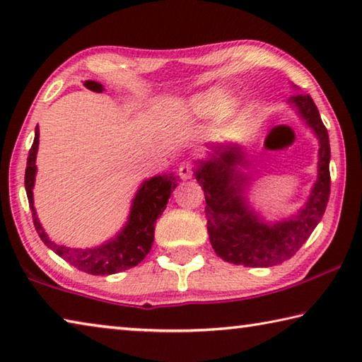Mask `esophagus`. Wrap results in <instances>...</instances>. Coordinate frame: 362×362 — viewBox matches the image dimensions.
<instances>
[{
  "instance_id": "1",
  "label": "esophagus",
  "mask_w": 362,
  "mask_h": 362,
  "mask_svg": "<svg viewBox=\"0 0 362 362\" xmlns=\"http://www.w3.org/2000/svg\"><path fill=\"white\" fill-rule=\"evenodd\" d=\"M193 173H194V169H193V164H192V163H189V161H183V163L180 164V168H179V175L182 177L183 180L192 179V177H193Z\"/></svg>"
}]
</instances>
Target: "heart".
<instances>
[{"mask_svg":"<svg viewBox=\"0 0 362 362\" xmlns=\"http://www.w3.org/2000/svg\"><path fill=\"white\" fill-rule=\"evenodd\" d=\"M236 102L233 97L225 95L220 88H211L189 97L185 105L182 107V116L185 119H203L216 115L217 112L230 113L235 108Z\"/></svg>","mask_w":362,"mask_h":362,"instance_id":"1","label":"heart"}]
</instances>
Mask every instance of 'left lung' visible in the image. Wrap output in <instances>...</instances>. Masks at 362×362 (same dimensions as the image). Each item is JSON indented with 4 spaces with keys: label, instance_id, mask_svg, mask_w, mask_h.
Instances as JSON below:
<instances>
[{
    "label": "left lung",
    "instance_id": "left-lung-1",
    "mask_svg": "<svg viewBox=\"0 0 362 362\" xmlns=\"http://www.w3.org/2000/svg\"><path fill=\"white\" fill-rule=\"evenodd\" d=\"M320 140L317 179L303 209L296 217L265 223L250 211L244 198L249 177L238 166H247L238 146H218L209 161H201L196 180L206 198L207 233L212 249L225 262L244 267H273L289 260L320 223L330 194V145L326 126L308 94L289 99Z\"/></svg>",
    "mask_w": 362,
    "mask_h": 362
}]
</instances>
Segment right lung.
I'll use <instances>...</instances> for the list:
<instances>
[{
    "mask_svg": "<svg viewBox=\"0 0 362 362\" xmlns=\"http://www.w3.org/2000/svg\"><path fill=\"white\" fill-rule=\"evenodd\" d=\"M84 86L94 93H102L103 86L97 81H84ZM40 144V131L35 129V140L32 148L28 151L27 169H25V189L30 209H32L35 228L38 231L41 241L49 249H52L59 257L65 262L78 268L79 272L89 274H115L124 269L139 265L146 254L150 252L155 240V223L158 217L166 209V204L170 198V193L179 183V177L174 174L156 175L150 180H145L142 187L139 188L136 198L132 199V207L129 218L124 228H122L115 240L108 241L102 246L89 247V249H73L66 246H60L47 238L42 230L36 211L33 206V185L36 175V151Z\"/></svg>",
    "mask_w": 362,
    "mask_h": 362,
    "instance_id": "1",
    "label": "right lung"
}]
</instances>
